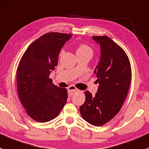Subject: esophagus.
I'll use <instances>...</instances> for the list:
<instances>
[{
    "mask_svg": "<svg viewBox=\"0 0 149 149\" xmlns=\"http://www.w3.org/2000/svg\"><path fill=\"white\" fill-rule=\"evenodd\" d=\"M77 89L76 88V87H74V86H70V87H68V93H69V95L71 96L73 94V93H74V92L77 91Z\"/></svg>",
    "mask_w": 149,
    "mask_h": 149,
    "instance_id": "esophagus-1",
    "label": "esophagus"
}]
</instances>
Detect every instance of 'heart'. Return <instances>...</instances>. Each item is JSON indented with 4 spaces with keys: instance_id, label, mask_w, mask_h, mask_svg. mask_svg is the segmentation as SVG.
<instances>
[{
    "instance_id": "obj_1",
    "label": "heart",
    "mask_w": 149,
    "mask_h": 149,
    "mask_svg": "<svg viewBox=\"0 0 149 149\" xmlns=\"http://www.w3.org/2000/svg\"><path fill=\"white\" fill-rule=\"evenodd\" d=\"M64 52V49H62L59 52V55H62ZM85 53H92L93 54V49H91V47H89L88 45L85 44H79L77 46V54H85Z\"/></svg>"
}]
</instances>
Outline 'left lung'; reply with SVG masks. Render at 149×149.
Wrapping results in <instances>:
<instances>
[{"label": "left lung", "instance_id": "8db88e82", "mask_svg": "<svg viewBox=\"0 0 149 149\" xmlns=\"http://www.w3.org/2000/svg\"><path fill=\"white\" fill-rule=\"evenodd\" d=\"M101 47V57L95 70L99 83L93 96L85 92V102L79 108L82 118L95 126L105 125L118 113L131 82V67L125 52L107 36H95Z\"/></svg>", "mask_w": 149, "mask_h": 149}]
</instances>
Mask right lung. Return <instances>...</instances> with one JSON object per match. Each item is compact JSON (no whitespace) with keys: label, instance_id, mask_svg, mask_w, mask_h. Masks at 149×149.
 Wrapping results in <instances>:
<instances>
[{"label":"right lung","instance_id":"obj_1","mask_svg":"<svg viewBox=\"0 0 149 149\" xmlns=\"http://www.w3.org/2000/svg\"><path fill=\"white\" fill-rule=\"evenodd\" d=\"M70 33L49 32L35 40L24 52L16 72L18 95L27 114L44 123L55 118L67 102V90L49 78Z\"/></svg>","mask_w":149,"mask_h":149}]
</instances>
